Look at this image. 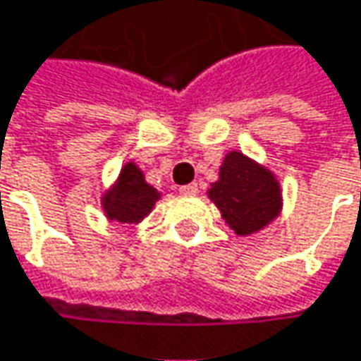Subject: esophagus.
Instances as JSON below:
<instances>
[{
	"label": "esophagus",
	"mask_w": 361,
	"mask_h": 361,
	"mask_svg": "<svg viewBox=\"0 0 361 361\" xmlns=\"http://www.w3.org/2000/svg\"><path fill=\"white\" fill-rule=\"evenodd\" d=\"M196 192H198L196 183H188V185H181L180 188V194H183V196H194Z\"/></svg>",
	"instance_id": "obj_1"
}]
</instances>
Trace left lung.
Instances as JSON below:
<instances>
[{
  "label": "left lung",
  "mask_w": 361,
  "mask_h": 361,
  "mask_svg": "<svg viewBox=\"0 0 361 361\" xmlns=\"http://www.w3.org/2000/svg\"><path fill=\"white\" fill-rule=\"evenodd\" d=\"M209 198L238 235L264 229L283 207L281 185L273 171L238 150L225 154Z\"/></svg>",
  "instance_id": "obj_1"
}]
</instances>
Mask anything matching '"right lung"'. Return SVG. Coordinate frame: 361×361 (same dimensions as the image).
I'll list each match as a JSON object with an SVG mask.
<instances>
[{
	"mask_svg": "<svg viewBox=\"0 0 361 361\" xmlns=\"http://www.w3.org/2000/svg\"><path fill=\"white\" fill-rule=\"evenodd\" d=\"M161 194L147 183L145 173L138 165L126 163L111 190L103 194V211L109 221L119 223H140L154 209Z\"/></svg>",
	"mask_w": 361,
	"mask_h": 361,
	"instance_id": "add662e5",
	"label": "right lung"
}]
</instances>
